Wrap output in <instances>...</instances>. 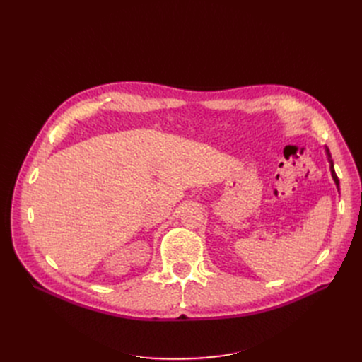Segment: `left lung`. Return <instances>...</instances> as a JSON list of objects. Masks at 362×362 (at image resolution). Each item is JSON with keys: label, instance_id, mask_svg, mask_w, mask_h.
<instances>
[{"label": "left lung", "instance_id": "8db88e82", "mask_svg": "<svg viewBox=\"0 0 362 362\" xmlns=\"http://www.w3.org/2000/svg\"><path fill=\"white\" fill-rule=\"evenodd\" d=\"M326 152H327V157H329V163H330V171H332V177H333V180H334V183H336V186H337V189H339V179H337V176H336V171H334V167H333V161H332V156H330V151L326 148Z\"/></svg>", "mask_w": 362, "mask_h": 362}]
</instances>
